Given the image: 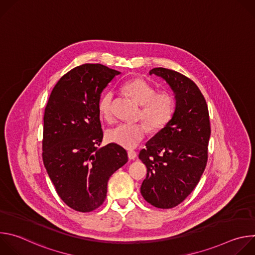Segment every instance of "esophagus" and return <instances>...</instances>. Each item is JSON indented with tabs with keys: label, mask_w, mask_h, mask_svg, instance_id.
Instances as JSON below:
<instances>
[{
	"label": "esophagus",
	"mask_w": 255,
	"mask_h": 255,
	"mask_svg": "<svg viewBox=\"0 0 255 255\" xmlns=\"http://www.w3.org/2000/svg\"><path fill=\"white\" fill-rule=\"evenodd\" d=\"M128 157L130 160H134L137 157V152H135L134 150H129L128 151Z\"/></svg>",
	"instance_id": "esophagus-1"
}]
</instances>
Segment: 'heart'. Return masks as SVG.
I'll return each instance as SVG.
<instances>
[{
  "label": "heart",
  "instance_id": "heart-1",
  "mask_svg": "<svg viewBox=\"0 0 255 255\" xmlns=\"http://www.w3.org/2000/svg\"><path fill=\"white\" fill-rule=\"evenodd\" d=\"M124 91L142 106L141 116L153 129L163 128L172 118L175 108L173 97L167 92L156 93L155 88L142 79L127 82ZM114 93L105 92L99 100V112L101 116L109 120L113 114ZM149 131L147 124L121 123L107 132V139L120 146L132 149L145 138Z\"/></svg>",
  "mask_w": 255,
  "mask_h": 255
}]
</instances>
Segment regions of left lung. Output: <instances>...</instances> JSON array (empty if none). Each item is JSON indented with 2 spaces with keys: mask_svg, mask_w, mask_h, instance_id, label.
I'll use <instances>...</instances> for the list:
<instances>
[{
  "mask_svg": "<svg viewBox=\"0 0 255 255\" xmlns=\"http://www.w3.org/2000/svg\"><path fill=\"white\" fill-rule=\"evenodd\" d=\"M149 75L165 81L175 108L170 121L139 153L147 167L140 192L152 206L170 209L193 192L205 170L211 135L209 111L197 85L184 75L163 67L152 68Z\"/></svg>",
  "mask_w": 255,
  "mask_h": 255,
  "instance_id": "obj_1",
  "label": "left lung"
}]
</instances>
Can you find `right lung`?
Segmentation results:
<instances>
[{"label": "right lung", "instance_id": "obj_1", "mask_svg": "<svg viewBox=\"0 0 255 255\" xmlns=\"http://www.w3.org/2000/svg\"><path fill=\"white\" fill-rule=\"evenodd\" d=\"M120 74L100 63L72 68L57 82L45 108L43 163L60 199L79 212L103 204L109 178L128 161L127 151L118 144L99 148V100Z\"/></svg>", "mask_w": 255, "mask_h": 255}]
</instances>
